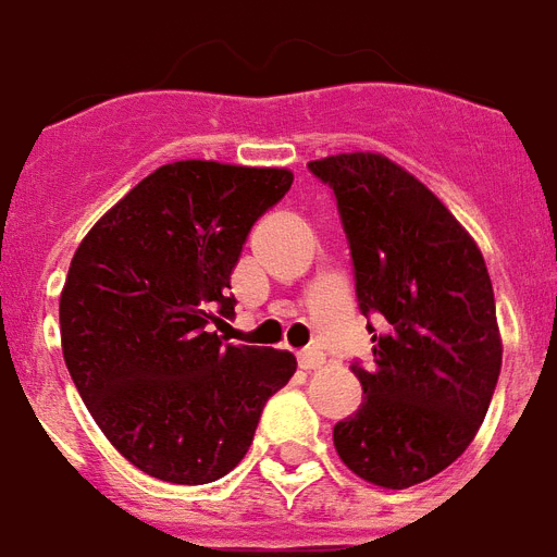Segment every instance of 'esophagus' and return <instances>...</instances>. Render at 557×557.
I'll use <instances>...</instances> for the list:
<instances>
[{"label": "esophagus", "mask_w": 557, "mask_h": 557, "mask_svg": "<svg viewBox=\"0 0 557 557\" xmlns=\"http://www.w3.org/2000/svg\"><path fill=\"white\" fill-rule=\"evenodd\" d=\"M324 364V356L319 350H305L299 354V368L301 371H315V368H322Z\"/></svg>", "instance_id": "34e87169"}]
</instances>
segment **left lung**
<instances>
[{
	"mask_svg": "<svg viewBox=\"0 0 557 557\" xmlns=\"http://www.w3.org/2000/svg\"><path fill=\"white\" fill-rule=\"evenodd\" d=\"M331 186L354 258L356 299L382 315L359 411L333 425L354 474L382 488L434 478L469 448L504 359L483 252L446 203L385 154L307 163Z\"/></svg>",
	"mask_w": 557,
	"mask_h": 557,
	"instance_id": "8db88e82",
	"label": "left lung"
}]
</instances>
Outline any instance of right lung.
<instances>
[{"mask_svg": "<svg viewBox=\"0 0 557 557\" xmlns=\"http://www.w3.org/2000/svg\"><path fill=\"white\" fill-rule=\"evenodd\" d=\"M293 172L177 160L120 198L71 258L60 296L62 356L109 443L181 486L244 460L258 417L296 373L287 350L221 345L209 331L252 224Z\"/></svg>", "mask_w": 557, "mask_h": 557, "instance_id": "1", "label": "right lung"}]
</instances>
